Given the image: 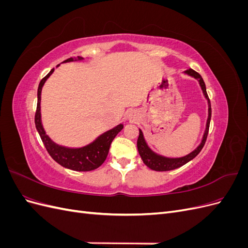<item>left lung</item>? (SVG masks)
Returning a JSON list of instances; mask_svg holds the SVG:
<instances>
[{"label": "left lung", "instance_id": "obj_1", "mask_svg": "<svg viewBox=\"0 0 248 248\" xmlns=\"http://www.w3.org/2000/svg\"><path fill=\"white\" fill-rule=\"evenodd\" d=\"M185 73L189 74V76L193 77L194 78H198L200 81V85L202 87V92H204V95L206 96V98L208 99V103H209V117H208V121H207V126H206V131L204 134V138H202V140L201 142V145L194 150L193 152H191L190 154L186 155L184 157H181V158H168V157H163L160 155L155 154L153 151L150 150V148L148 147L147 142L145 141L144 136H142L141 130H140V136L138 139V150L139 153L141 157L142 161L146 164L148 168H150L153 170H157V171H167V170H171L178 169L180 167L184 166L185 163L189 162L191 159H193L201 151L202 147H204L207 137H208V132H209V127H210V121H211V103H210V99L208 97L207 91H206V85L205 81L202 79V78L201 77V74L198 73L197 71H194L192 69L186 70Z\"/></svg>", "mask_w": 248, "mask_h": 248}]
</instances>
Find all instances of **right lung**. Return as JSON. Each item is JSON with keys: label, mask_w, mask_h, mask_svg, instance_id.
Segmentation results:
<instances>
[{"label": "right lung", "mask_w": 248, "mask_h": 248, "mask_svg": "<svg viewBox=\"0 0 248 248\" xmlns=\"http://www.w3.org/2000/svg\"><path fill=\"white\" fill-rule=\"evenodd\" d=\"M81 57H78V60H81ZM73 61L72 58L65 60L64 62ZM59 66V65H58ZM55 68H52L47 76L44 77L38 87V101H37V108L35 112V125L36 129L39 132V136L46 146V151L51 156V158L57 161L62 167L77 171H89L99 168L101 164L106 161L111 141L114 140L117 134L123 129V125L120 124L116 126L106 133H103L92 144H90L84 148L79 149H70L59 146L55 144L44 131L41 124V116H40V99H41V90L46 80L50 77V74L54 72Z\"/></svg>", "instance_id": "add662e5"}]
</instances>
